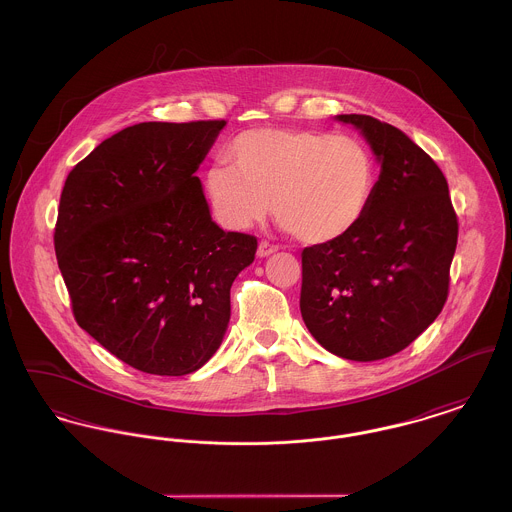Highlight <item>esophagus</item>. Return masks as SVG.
<instances>
[{"label":"esophagus","instance_id":"1","mask_svg":"<svg viewBox=\"0 0 512 512\" xmlns=\"http://www.w3.org/2000/svg\"><path fill=\"white\" fill-rule=\"evenodd\" d=\"M277 250H279V246H277V244L268 243V241H260V244H258V256H260V258H266V256L277 252Z\"/></svg>","mask_w":512,"mask_h":512}]
</instances>
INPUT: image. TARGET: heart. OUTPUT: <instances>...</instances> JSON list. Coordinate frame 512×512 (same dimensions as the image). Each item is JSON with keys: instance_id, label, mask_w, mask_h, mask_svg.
Instances as JSON below:
<instances>
[{"instance_id": "heart-1", "label": "heart", "mask_w": 512, "mask_h": 512, "mask_svg": "<svg viewBox=\"0 0 512 512\" xmlns=\"http://www.w3.org/2000/svg\"><path fill=\"white\" fill-rule=\"evenodd\" d=\"M227 160L206 171L204 189L229 229L262 221L273 200L275 216L298 241L335 243L366 216L376 190L374 156L352 136L252 129L229 144Z\"/></svg>"}]
</instances>
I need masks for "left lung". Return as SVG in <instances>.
I'll return each mask as SVG.
<instances>
[{"label":"left lung","instance_id":"8db88e82","mask_svg":"<svg viewBox=\"0 0 512 512\" xmlns=\"http://www.w3.org/2000/svg\"><path fill=\"white\" fill-rule=\"evenodd\" d=\"M370 142L381 173L347 237L302 250L300 314L323 349L358 362L406 349L443 310L458 239L443 171L397 127L339 115Z\"/></svg>","mask_w":512,"mask_h":512}]
</instances>
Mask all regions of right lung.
I'll use <instances>...</instances> for the list:
<instances>
[{"mask_svg": "<svg viewBox=\"0 0 512 512\" xmlns=\"http://www.w3.org/2000/svg\"><path fill=\"white\" fill-rule=\"evenodd\" d=\"M223 119L138 123L109 136L67 175L57 266L82 329L154 376H185L219 349L235 277L254 235L223 231L200 179Z\"/></svg>", "mask_w": 512, "mask_h": 512, "instance_id": "right-lung-1", "label": "right lung"}]
</instances>
